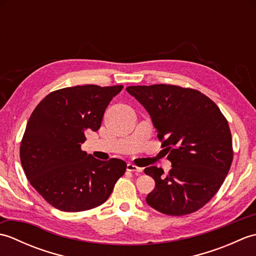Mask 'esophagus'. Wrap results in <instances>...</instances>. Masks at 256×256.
Here are the masks:
<instances>
[{"mask_svg":"<svg viewBox=\"0 0 256 256\" xmlns=\"http://www.w3.org/2000/svg\"><path fill=\"white\" fill-rule=\"evenodd\" d=\"M126 170L128 172H140L143 170V168H140V167H138L136 165H134V164H132V162H128V164L126 165Z\"/></svg>","mask_w":256,"mask_h":256,"instance_id":"34e87169","label":"esophagus"}]
</instances>
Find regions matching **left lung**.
<instances>
[{"label": "left lung", "instance_id": "8db88e82", "mask_svg": "<svg viewBox=\"0 0 256 256\" xmlns=\"http://www.w3.org/2000/svg\"><path fill=\"white\" fill-rule=\"evenodd\" d=\"M157 130L172 170H144L155 189L146 197L152 208L168 216L192 214L218 192L233 160L231 131L218 106L200 91L172 84L131 86Z\"/></svg>", "mask_w": 256, "mask_h": 256}]
</instances>
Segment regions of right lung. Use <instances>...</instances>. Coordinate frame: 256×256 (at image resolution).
I'll use <instances>...</instances> for the list:
<instances>
[{"label": "right lung", "instance_id": "obj_1", "mask_svg": "<svg viewBox=\"0 0 256 256\" xmlns=\"http://www.w3.org/2000/svg\"><path fill=\"white\" fill-rule=\"evenodd\" d=\"M123 86H76L46 96L32 111L20 148L22 167L36 192L56 209L78 212L106 202L126 162L99 160L81 150L86 131H98Z\"/></svg>", "mask_w": 256, "mask_h": 256}]
</instances>
